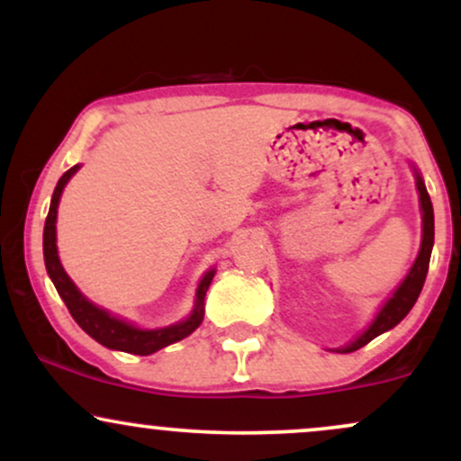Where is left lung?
<instances>
[{"instance_id": "8db88e82", "label": "left lung", "mask_w": 461, "mask_h": 461, "mask_svg": "<svg viewBox=\"0 0 461 461\" xmlns=\"http://www.w3.org/2000/svg\"><path fill=\"white\" fill-rule=\"evenodd\" d=\"M411 164V171H414L416 179V190H418V205H420V219H422V234H420V249H418V256L414 264L410 267V271L403 277L396 288L393 290L388 299L379 305L377 314L373 316V321L368 322V327L362 333H357L351 342H347L345 347L327 348V351L336 353H351L368 345L373 338L382 336V333L390 331L393 327L399 325L401 321L410 314V310L414 308L418 294H420L422 284H425L427 271H429V260H431V249H433V205L429 199V193L425 188V179H422L420 171L416 168L414 162Z\"/></svg>"}]
</instances>
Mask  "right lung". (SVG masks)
Segmentation results:
<instances>
[{"instance_id":"add662e5","label":"right lung","mask_w":461,"mask_h":461,"mask_svg":"<svg viewBox=\"0 0 461 461\" xmlns=\"http://www.w3.org/2000/svg\"><path fill=\"white\" fill-rule=\"evenodd\" d=\"M82 164H76L68 171L58 179L54 194H51L50 203V214H47L45 230H43V258H45V268L50 279L54 282L58 294L65 301V305L71 312V316L76 322L82 327L93 340H97L99 345L105 348H113V351H123L131 353V356H151V353L160 351V348L173 345V342L184 340L190 336L197 327L203 322L205 314V293H208L210 284H212L216 267H210L208 271L201 275L197 290H194V303L193 310L186 319L173 322L167 327H156V330H147V327H139L136 322L128 319H121V316L113 314L105 308H99L97 303H93L82 290L73 284V279L68 277L65 267H62L60 256H58V238H56V221H58V205H60L62 190L68 184L76 173L79 171Z\"/></svg>"}]
</instances>
